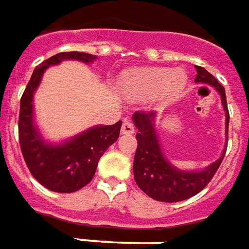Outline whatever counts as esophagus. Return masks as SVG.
<instances>
[{
    "label": "esophagus",
    "instance_id": "obj_1",
    "mask_svg": "<svg viewBox=\"0 0 249 249\" xmlns=\"http://www.w3.org/2000/svg\"><path fill=\"white\" fill-rule=\"evenodd\" d=\"M122 134H126V135H130V134H133L135 131V127H134V124L131 122L126 121L123 124H122L121 128Z\"/></svg>",
    "mask_w": 249,
    "mask_h": 249
}]
</instances>
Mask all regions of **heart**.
<instances>
[{
	"label": "heart",
	"mask_w": 249,
	"mask_h": 249,
	"mask_svg": "<svg viewBox=\"0 0 249 249\" xmlns=\"http://www.w3.org/2000/svg\"><path fill=\"white\" fill-rule=\"evenodd\" d=\"M186 83L188 76L181 70L149 67L130 73L123 82V91L137 100L153 99L158 95L173 98L182 92Z\"/></svg>",
	"instance_id": "1"
}]
</instances>
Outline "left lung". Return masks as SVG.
I'll return each mask as SVG.
<instances>
[{
    "label": "left lung",
    "mask_w": 249,
    "mask_h": 249,
    "mask_svg": "<svg viewBox=\"0 0 249 249\" xmlns=\"http://www.w3.org/2000/svg\"><path fill=\"white\" fill-rule=\"evenodd\" d=\"M196 83H204L212 86L221 96V105L225 111V137L228 139L229 112L227 106L225 88L214 79L212 73L205 68L196 65ZM157 112L137 111L133 114V121L138 133L135 138L138 147L134 157V178L135 182L146 195L162 202H178L193 197L211 182L217 172L224 158L221 157L212 162L202 170H181L167 161L162 153L161 141L158 138L156 128Z\"/></svg>",
    "instance_id": "8db88e82"
}]
</instances>
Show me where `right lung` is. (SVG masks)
Returning <instances> with one entry per match:
<instances>
[{
    "label": "right lung",
    "mask_w": 249,
    "mask_h": 249,
    "mask_svg": "<svg viewBox=\"0 0 249 249\" xmlns=\"http://www.w3.org/2000/svg\"><path fill=\"white\" fill-rule=\"evenodd\" d=\"M64 60L91 64L96 56L84 52H61L36 67L20 102L18 138L26 166L40 184L57 193H72L92 179L100 157L119 138L122 122L111 126H93L60 143L44 141L35 123L33 96L44 72Z\"/></svg>",
    "instance_id": "add662e5"
}]
</instances>
